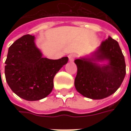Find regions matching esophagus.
I'll return each mask as SVG.
<instances>
[{"mask_svg": "<svg viewBox=\"0 0 131 131\" xmlns=\"http://www.w3.org/2000/svg\"><path fill=\"white\" fill-rule=\"evenodd\" d=\"M75 58H76V55H75L74 54H70L68 55V58H69V60H70V61H73Z\"/></svg>", "mask_w": 131, "mask_h": 131, "instance_id": "esophagus-1", "label": "esophagus"}]
</instances>
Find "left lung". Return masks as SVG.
<instances>
[{
  "label": "left lung",
  "instance_id": "1",
  "mask_svg": "<svg viewBox=\"0 0 131 131\" xmlns=\"http://www.w3.org/2000/svg\"><path fill=\"white\" fill-rule=\"evenodd\" d=\"M108 59V65L100 67L94 62ZM77 73L74 85L82 95L91 99H103L118 89L126 73V66L118 42L111 37L103 41L93 57L74 60Z\"/></svg>",
  "mask_w": 131,
  "mask_h": 131
}]
</instances>
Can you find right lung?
I'll return each instance as SVG.
<instances>
[{
  "label": "right lung",
  "mask_w": 131,
  "mask_h": 131,
  "mask_svg": "<svg viewBox=\"0 0 131 131\" xmlns=\"http://www.w3.org/2000/svg\"><path fill=\"white\" fill-rule=\"evenodd\" d=\"M35 37L25 35L8 48L5 76L8 86L19 97L38 101L47 97L53 89V79L68 63V57L49 60L42 58L36 47Z\"/></svg>",
  "instance_id": "obj_1"
}]
</instances>
